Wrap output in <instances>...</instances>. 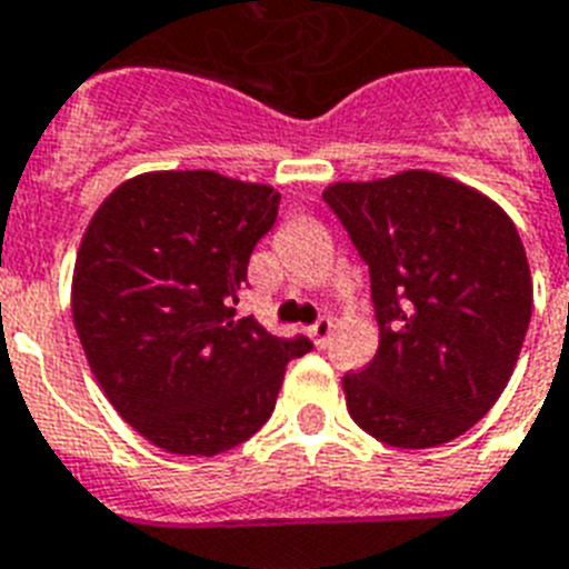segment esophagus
<instances>
[{
	"label": "esophagus",
	"instance_id": "esophagus-1",
	"mask_svg": "<svg viewBox=\"0 0 569 569\" xmlns=\"http://www.w3.org/2000/svg\"><path fill=\"white\" fill-rule=\"evenodd\" d=\"M308 335H311L317 347H320V349L326 347V343H329V335H331V320H329V317H320V320L313 322V326H308Z\"/></svg>",
	"mask_w": 569,
	"mask_h": 569
}]
</instances>
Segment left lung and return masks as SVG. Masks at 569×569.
<instances>
[{"mask_svg":"<svg viewBox=\"0 0 569 569\" xmlns=\"http://www.w3.org/2000/svg\"><path fill=\"white\" fill-rule=\"evenodd\" d=\"M326 206L370 267L379 349L343 376L347 408L397 449L440 447L506 390L531 320L526 249L508 213L438 172L338 181Z\"/></svg>","mask_w":569,"mask_h":569,"instance_id":"1","label":"left lung"}]
</instances>
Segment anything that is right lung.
Returning a JSON list of instances; mask_svg holds the SVG:
<instances>
[{
	"label": "right lung",
	"instance_id": "right-lung-1",
	"mask_svg": "<svg viewBox=\"0 0 569 569\" xmlns=\"http://www.w3.org/2000/svg\"><path fill=\"white\" fill-rule=\"evenodd\" d=\"M279 193L211 170L122 181L93 213L72 276V320L99 388L149 443L220 456L270 420L284 367L311 352L234 320Z\"/></svg>",
	"mask_w": 569,
	"mask_h": 569
}]
</instances>
